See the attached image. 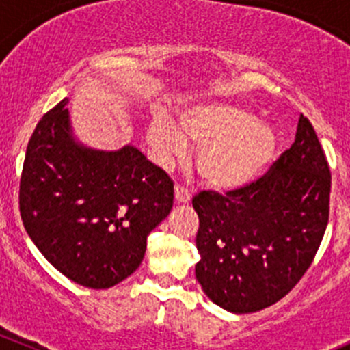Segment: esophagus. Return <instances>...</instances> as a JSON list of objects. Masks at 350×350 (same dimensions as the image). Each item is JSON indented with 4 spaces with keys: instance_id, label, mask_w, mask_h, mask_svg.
Listing matches in <instances>:
<instances>
[{
    "instance_id": "esophagus-1",
    "label": "esophagus",
    "mask_w": 350,
    "mask_h": 350,
    "mask_svg": "<svg viewBox=\"0 0 350 350\" xmlns=\"http://www.w3.org/2000/svg\"><path fill=\"white\" fill-rule=\"evenodd\" d=\"M174 196L178 203H189V201H191V191L181 185H178L174 188Z\"/></svg>"
}]
</instances>
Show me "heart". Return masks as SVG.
<instances>
[{
	"label": "heart",
	"mask_w": 350,
	"mask_h": 350,
	"mask_svg": "<svg viewBox=\"0 0 350 350\" xmlns=\"http://www.w3.org/2000/svg\"><path fill=\"white\" fill-rule=\"evenodd\" d=\"M147 139L165 161L185 154V142L198 147V174L208 186L225 191L259 179L278 152V135L269 125L220 101L185 105L174 126L165 118H154Z\"/></svg>",
	"instance_id": "b5f03b06"
}]
</instances>
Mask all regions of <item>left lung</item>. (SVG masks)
<instances>
[{
	"label": "left lung",
	"instance_id": "8db88e82",
	"mask_svg": "<svg viewBox=\"0 0 350 350\" xmlns=\"http://www.w3.org/2000/svg\"><path fill=\"white\" fill-rule=\"evenodd\" d=\"M330 185L325 152L301 115L295 142L266 174L225 195H195V273L208 298L234 313L259 312L284 298L322 243Z\"/></svg>",
	"mask_w": 350,
	"mask_h": 350
}]
</instances>
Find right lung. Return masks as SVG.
<instances>
[{
  "label": "right lung",
  "mask_w": 350,
  "mask_h": 350,
  "mask_svg": "<svg viewBox=\"0 0 350 350\" xmlns=\"http://www.w3.org/2000/svg\"><path fill=\"white\" fill-rule=\"evenodd\" d=\"M67 100L42 116L28 140L20 215L45 259L74 283L105 289L144 259L147 235L172 208L174 185L132 146H81Z\"/></svg>",
  "instance_id": "add662e5"
}]
</instances>
